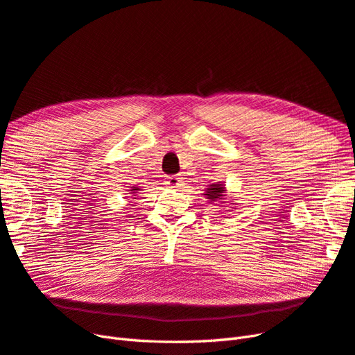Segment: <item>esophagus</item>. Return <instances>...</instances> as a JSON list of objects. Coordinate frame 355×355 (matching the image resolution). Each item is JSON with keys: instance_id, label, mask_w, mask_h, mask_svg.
I'll list each match as a JSON object with an SVG mask.
<instances>
[{"instance_id": "1", "label": "esophagus", "mask_w": 355, "mask_h": 355, "mask_svg": "<svg viewBox=\"0 0 355 355\" xmlns=\"http://www.w3.org/2000/svg\"><path fill=\"white\" fill-rule=\"evenodd\" d=\"M166 184L169 187H180L181 186V178L178 175H171L166 178Z\"/></svg>"}]
</instances>
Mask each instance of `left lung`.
Returning <instances> with one entry per match:
<instances>
[{"mask_svg":"<svg viewBox=\"0 0 355 355\" xmlns=\"http://www.w3.org/2000/svg\"><path fill=\"white\" fill-rule=\"evenodd\" d=\"M223 193H225V187H221L220 184H211V187L207 190L205 195L208 196V199L216 200V199H220Z\"/></svg>","mask_w":355,"mask_h":355,"instance_id":"left-lung-1","label":"left lung"}]
</instances>
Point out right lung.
<instances>
[{
    "instance_id": "right-lung-1",
    "label": "right lung",
    "mask_w": 355,
    "mask_h": 355,
    "mask_svg": "<svg viewBox=\"0 0 355 355\" xmlns=\"http://www.w3.org/2000/svg\"><path fill=\"white\" fill-rule=\"evenodd\" d=\"M134 190H138V189H134Z\"/></svg>"
}]
</instances>
